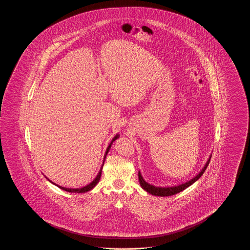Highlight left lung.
I'll list each match as a JSON object with an SVG mask.
<instances>
[{
  "instance_id": "obj_1",
  "label": "left lung",
  "mask_w": 250,
  "mask_h": 250,
  "mask_svg": "<svg viewBox=\"0 0 250 250\" xmlns=\"http://www.w3.org/2000/svg\"><path fill=\"white\" fill-rule=\"evenodd\" d=\"M212 156V155H211ZM211 156L210 158L208 159V161L206 162L205 166L202 168V171L197 175L195 176L194 178L191 179L190 181L188 182H186L184 184H181L179 186H175V187H167V188H159V187H155V186H152L150 184H148L146 181H144V179L143 178L141 172L139 171V181H140V185L142 186L143 189L145 191H147L148 193L152 194V195H155V196H158V197H167V196H172V195H175L181 191L185 190L186 188H188V187H190L192 184H194L198 179L202 177L203 172L205 171L206 167L209 165V162H210V159H211Z\"/></svg>"
}]
</instances>
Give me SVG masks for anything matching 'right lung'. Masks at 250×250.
I'll use <instances>...</instances> for the list:
<instances>
[{"mask_svg":"<svg viewBox=\"0 0 250 250\" xmlns=\"http://www.w3.org/2000/svg\"><path fill=\"white\" fill-rule=\"evenodd\" d=\"M119 138V135H116L113 139H112V141H111V143H109V145L107 146V151H106V154H105V157H104V161H103V165H104V162H105V158H106V156H107V153H108V151H109V149H110V147H111V144L112 143L115 141V140H117ZM103 165L101 167V168H100V170H99V172H98V174H97V176H96V178L92 182V183H90L89 185H87V186H85L83 188H62V187H60L58 185H56V184H54V183H52L51 181H50V183H52V184H54L55 186H57L58 188H60L61 189H62V190L67 191V192H71V193H85V192H88V191L92 190L94 188H95V186L97 185V183H98V181L100 180V177H101V172H102V168H103ZM49 181V180H48Z\"/></svg>","mask_w":250,"mask_h":250,"instance_id":"right-lung-1","label":"right lung"}]
</instances>
